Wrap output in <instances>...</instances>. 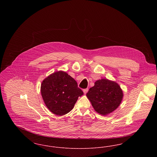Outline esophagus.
Instances as JSON below:
<instances>
[{
	"instance_id": "1",
	"label": "esophagus",
	"mask_w": 157,
	"mask_h": 157,
	"mask_svg": "<svg viewBox=\"0 0 157 157\" xmlns=\"http://www.w3.org/2000/svg\"><path fill=\"white\" fill-rule=\"evenodd\" d=\"M88 88H86V89L83 90V93H84L85 94H86L88 92Z\"/></svg>"
}]
</instances>
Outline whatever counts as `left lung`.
Instances as JSON below:
<instances>
[{"label":"left lung","mask_w":157,"mask_h":157,"mask_svg":"<svg viewBox=\"0 0 157 157\" xmlns=\"http://www.w3.org/2000/svg\"><path fill=\"white\" fill-rule=\"evenodd\" d=\"M123 95L120 85L107 79L97 81L86 94L95 111L102 115L114 111L121 104Z\"/></svg>","instance_id":"left-lung-1"}]
</instances>
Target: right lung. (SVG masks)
I'll return each mask as SVG.
<instances>
[{
	"instance_id": "1",
	"label": "right lung",
	"mask_w": 157,
	"mask_h": 157,
	"mask_svg": "<svg viewBox=\"0 0 157 157\" xmlns=\"http://www.w3.org/2000/svg\"><path fill=\"white\" fill-rule=\"evenodd\" d=\"M40 92L49 110L59 116L70 112L78 97L83 94L75 79L62 71L46 78L42 82Z\"/></svg>"
}]
</instances>
